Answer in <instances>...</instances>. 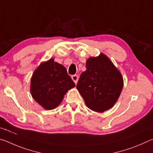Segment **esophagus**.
<instances>
[{"mask_svg": "<svg viewBox=\"0 0 153 153\" xmlns=\"http://www.w3.org/2000/svg\"><path fill=\"white\" fill-rule=\"evenodd\" d=\"M71 78L73 79V81L75 82V84H77V81H78V76L77 75H74L71 76Z\"/></svg>", "mask_w": 153, "mask_h": 153, "instance_id": "34e87169", "label": "esophagus"}]
</instances>
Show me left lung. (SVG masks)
<instances>
[{
  "mask_svg": "<svg viewBox=\"0 0 153 153\" xmlns=\"http://www.w3.org/2000/svg\"><path fill=\"white\" fill-rule=\"evenodd\" d=\"M86 70L82 72L77 84L88 107L102 113L115 105L123 88L122 76L112 62L103 54L90 57Z\"/></svg>",
  "mask_w": 153,
  "mask_h": 153,
  "instance_id": "obj_1",
  "label": "left lung"
}]
</instances>
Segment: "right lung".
<instances>
[{
    "label": "right lung",
    "instance_id": "add662e5",
    "mask_svg": "<svg viewBox=\"0 0 153 153\" xmlns=\"http://www.w3.org/2000/svg\"><path fill=\"white\" fill-rule=\"evenodd\" d=\"M75 83L65 67L51 59L38 67L31 79V94L36 102L48 110L56 108Z\"/></svg>",
    "mask_w": 153,
    "mask_h": 153
}]
</instances>
